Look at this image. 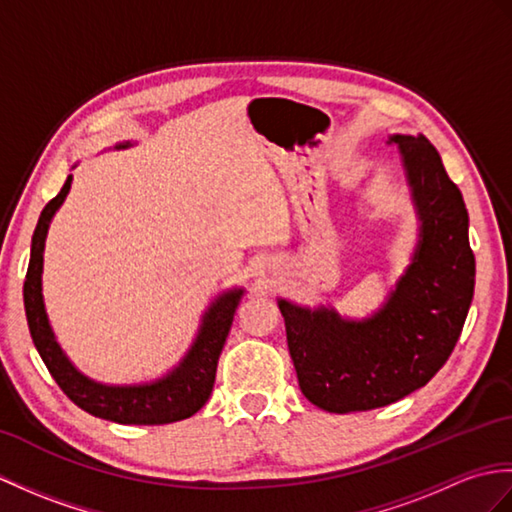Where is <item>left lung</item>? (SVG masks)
<instances>
[{"mask_svg":"<svg viewBox=\"0 0 512 512\" xmlns=\"http://www.w3.org/2000/svg\"><path fill=\"white\" fill-rule=\"evenodd\" d=\"M421 222L410 266L371 318L279 299L303 395L327 412L388 406L425 386L454 351L469 312L475 257L469 213L423 135H392Z\"/></svg>","mask_w":512,"mask_h":512,"instance_id":"8db88e82","label":"left lung"}]
</instances>
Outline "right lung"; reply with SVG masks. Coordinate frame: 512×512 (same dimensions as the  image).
<instances>
[{"instance_id": "add662e5", "label": "right lung", "mask_w": 512, "mask_h": 512, "mask_svg": "<svg viewBox=\"0 0 512 512\" xmlns=\"http://www.w3.org/2000/svg\"><path fill=\"white\" fill-rule=\"evenodd\" d=\"M130 144H120L115 148H126ZM71 174L45 209L37 222V229L32 235L30 264L23 281V305H26V318L30 327V336L37 347L41 360L47 371L56 379L65 395L76 403L78 408L100 417L106 421H115L122 425H163L189 419L205 406L213 382H216V368L224 342H227L229 329L233 325V314L240 305L244 290L235 288L220 294L209 305V310L202 316V325L192 347L185 353V358L174 366L168 375L154 379L150 384L135 386H106L93 382L87 375H82L78 368L69 362L63 353L61 344L56 342L50 320L43 305V248L50 222L58 207L69 194Z\"/></svg>"}]
</instances>
